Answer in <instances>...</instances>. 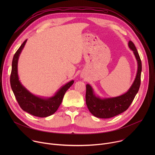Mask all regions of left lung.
Instances as JSON below:
<instances>
[{
    "label": "left lung",
    "instance_id": "left-lung-1",
    "mask_svg": "<svg viewBox=\"0 0 155 155\" xmlns=\"http://www.w3.org/2000/svg\"><path fill=\"white\" fill-rule=\"evenodd\" d=\"M128 47L133 51L136 59L137 71L133 83L126 93L116 97L102 98L96 95L93 88L90 84L86 86V105L91 114L97 118H110L124 112L130 106L138 93L140 85L142 62L133 42L129 40Z\"/></svg>",
    "mask_w": 155,
    "mask_h": 155
}]
</instances>
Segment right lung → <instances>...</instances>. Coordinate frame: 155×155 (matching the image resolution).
<instances>
[{
    "label": "right lung",
    "instance_id": "1",
    "mask_svg": "<svg viewBox=\"0 0 155 155\" xmlns=\"http://www.w3.org/2000/svg\"><path fill=\"white\" fill-rule=\"evenodd\" d=\"M27 40L20 46L15 54L12 65L10 84L19 106L24 111L38 117H47L54 114L61 105L65 92L74 83L71 80L61 86L51 97H41L31 93L19 79L18 64L19 55L23 50Z\"/></svg>",
    "mask_w": 155,
    "mask_h": 155
}]
</instances>
